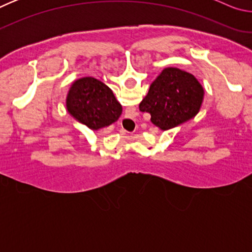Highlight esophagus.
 <instances>
[{
  "label": "esophagus",
  "instance_id": "1",
  "mask_svg": "<svg viewBox=\"0 0 252 252\" xmlns=\"http://www.w3.org/2000/svg\"><path fill=\"white\" fill-rule=\"evenodd\" d=\"M123 121H130V119H125V120Z\"/></svg>",
  "mask_w": 252,
  "mask_h": 252
}]
</instances>
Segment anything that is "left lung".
Masks as SVG:
<instances>
[{"label": "left lung", "instance_id": "8db88e82", "mask_svg": "<svg viewBox=\"0 0 252 252\" xmlns=\"http://www.w3.org/2000/svg\"><path fill=\"white\" fill-rule=\"evenodd\" d=\"M202 99L203 89L192 74L167 67L151 83L139 109L151 114L153 125L169 130L193 118Z\"/></svg>", "mask_w": 252, "mask_h": 252}]
</instances>
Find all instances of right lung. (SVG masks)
Wrapping results in <instances>:
<instances>
[{
    "label": "right lung",
    "mask_w": 252,
    "mask_h": 252,
    "mask_svg": "<svg viewBox=\"0 0 252 252\" xmlns=\"http://www.w3.org/2000/svg\"><path fill=\"white\" fill-rule=\"evenodd\" d=\"M67 111L92 130L108 126L122 113V106L112 91L91 76L76 80L66 97Z\"/></svg>",
    "instance_id": "right-lung-1"
}]
</instances>
